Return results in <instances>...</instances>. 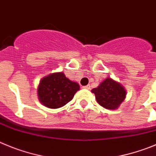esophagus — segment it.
Segmentation results:
<instances>
[{"label": "esophagus", "instance_id": "obj_1", "mask_svg": "<svg viewBox=\"0 0 156 156\" xmlns=\"http://www.w3.org/2000/svg\"><path fill=\"white\" fill-rule=\"evenodd\" d=\"M83 88H85V89H90L91 86H90V85H86V86H84Z\"/></svg>", "mask_w": 156, "mask_h": 156}]
</instances>
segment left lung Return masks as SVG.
<instances>
[{
    "instance_id": "obj_1",
    "label": "left lung",
    "mask_w": 156,
    "mask_h": 156,
    "mask_svg": "<svg viewBox=\"0 0 156 156\" xmlns=\"http://www.w3.org/2000/svg\"><path fill=\"white\" fill-rule=\"evenodd\" d=\"M100 106L107 109H116L124 101L127 95L125 88L113 78H106L97 88L92 89Z\"/></svg>"
}]
</instances>
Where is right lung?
<instances>
[{"mask_svg":"<svg viewBox=\"0 0 156 156\" xmlns=\"http://www.w3.org/2000/svg\"><path fill=\"white\" fill-rule=\"evenodd\" d=\"M79 89L78 83L67 78L64 72L52 73L40 80L38 99L46 107L57 109L69 102Z\"/></svg>","mask_w":156,"mask_h":156,"instance_id":"right-lung-1","label":"right lung"}]
</instances>
